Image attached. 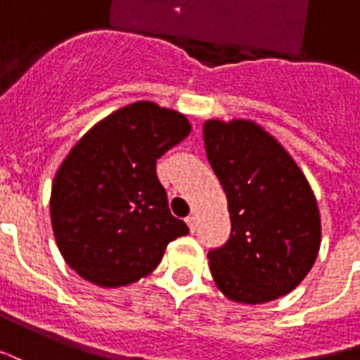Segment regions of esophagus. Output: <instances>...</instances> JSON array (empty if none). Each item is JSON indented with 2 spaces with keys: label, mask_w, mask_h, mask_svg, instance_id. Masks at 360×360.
I'll return each instance as SVG.
<instances>
[{
  "label": "esophagus",
  "mask_w": 360,
  "mask_h": 360,
  "mask_svg": "<svg viewBox=\"0 0 360 360\" xmlns=\"http://www.w3.org/2000/svg\"><path fill=\"white\" fill-rule=\"evenodd\" d=\"M186 224H188V226H190L191 232H195V226H198V219H195V217H193V214H190V217H188V219H186Z\"/></svg>",
  "instance_id": "1"
}]
</instances>
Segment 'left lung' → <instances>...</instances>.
<instances>
[{
	"label": "left lung",
	"instance_id": "8db88e82",
	"mask_svg": "<svg viewBox=\"0 0 360 360\" xmlns=\"http://www.w3.org/2000/svg\"><path fill=\"white\" fill-rule=\"evenodd\" d=\"M203 136L232 222L228 240L207 255L212 278L232 301L257 305L282 297L301 284L319 255L313 190L261 126L209 120Z\"/></svg>",
	"mask_w": 360,
	"mask_h": 360
}]
</instances>
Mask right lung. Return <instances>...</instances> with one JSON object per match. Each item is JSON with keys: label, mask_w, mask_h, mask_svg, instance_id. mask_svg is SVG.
<instances>
[{"label": "right lung", "mask_w": 360, "mask_h": 360, "mask_svg": "<svg viewBox=\"0 0 360 360\" xmlns=\"http://www.w3.org/2000/svg\"><path fill=\"white\" fill-rule=\"evenodd\" d=\"M176 111L138 101L76 143L51 188V224L70 269L103 288L132 284L161 263L186 222L170 214L157 159L188 138Z\"/></svg>", "instance_id": "right-lung-1"}]
</instances>
